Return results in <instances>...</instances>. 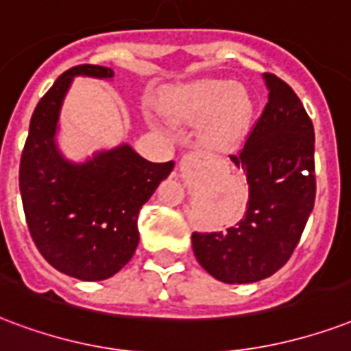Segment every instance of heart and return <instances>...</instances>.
<instances>
[{"instance_id": "1", "label": "heart", "mask_w": 351, "mask_h": 351, "mask_svg": "<svg viewBox=\"0 0 351 351\" xmlns=\"http://www.w3.org/2000/svg\"><path fill=\"white\" fill-rule=\"evenodd\" d=\"M165 110L184 123L204 122L202 140L213 149L245 140L254 117V101L245 86L226 79H200L176 90L165 99Z\"/></svg>"}]
</instances>
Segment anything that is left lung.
Returning <instances> with one entry per match:
<instances>
[{"instance_id":"obj_1","label":"left lung","mask_w":351,"mask_h":351,"mask_svg":"<svg viewBox=\"0 0 351 351\" xmlns=\"http://www.w3.org/2000/svg\"><path fill=\"white\" fill-rule=\"evenodd\" d=\"M269 103L239 156L247 173V211L226 232L199 234L191 243L200 267L224 283H254L287 263L315 206V130L293 88L263 73Z\"/></svg>"}]
</instances>
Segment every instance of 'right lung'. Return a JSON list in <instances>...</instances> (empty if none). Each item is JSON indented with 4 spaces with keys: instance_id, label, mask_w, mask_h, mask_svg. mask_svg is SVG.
<instances>
[{
    "instance_id": "add662e5",
    "label": "right lung",
    "mask_w": 351,
    "mask_h": 351,
    "mask_svg": "<svg viewBox=\"0 0 351 351\" xmlns=\"http://www.w3.org/2000/svg\"><path fill=\"white\" fill-rule=\"evenodd\" d=\"M75 77L114 80V71L75 66L40 99L21 152L20 193L27 226L45 261L82 282H101L134 256L140 243L138 213L175 162H147L128 143L80 162L64 156L58 119Z\"/></svg>"
}]
</instances>
